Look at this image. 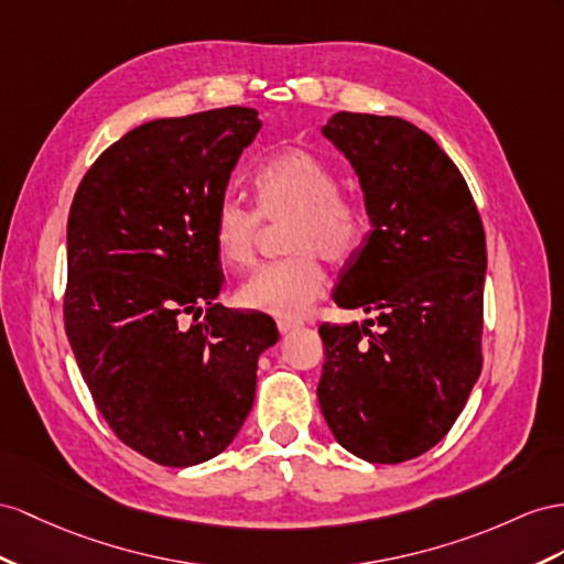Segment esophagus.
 Returning a JSON list of instances; mask_svg holds the SVG:
<instances>
[{
	"instance_id": "34e87169",
	"label": "esophagus",
	"mask_w": 564,
	"mask_h": 564,
	"mask_svg": "<svg viewBox=\"0 0 564 564\" xmlns=\"http://www.w3.org/2000/svg\"><path fill=\"white\" fill-rule=\"evenodd\" d=\"M276 326H279L281 334H288V330L297 328V326H300V322H295V319H283V316H279V319H276Z\"/></svg>"
}]
</instances>
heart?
Instances as JSON below:
<instances>
[{
	"mask_svg": "<svg viewBox=\"0 0 564 564\" xmlns=\"http://www.w3.org/2000/svg\"><path fill=\"white\" fill-rule=\"evenodd\" d=\"M257 212L236 197H224L214 212L212 238L224 269L238 271L254 262L264 221H288L285 250L293 257L259 269L245 281L240 307L279 314L283 319L305 314L326 288L319 257L343 262L362 240V214L340 195L336 171L307 150H283L252 176Z\"/></svg>",
	"mask_w": 564,
	"mask_h": 564,
	"instance_id": "obj_1",
	"label": "heart"
}]
</instances>
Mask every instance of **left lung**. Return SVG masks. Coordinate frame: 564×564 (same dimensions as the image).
I'll use <instances>...</instances> for the list:
<instances>
[{
	"mask_svg": "<svg viewBox=\"0 0 564 564\" xmlns=\"http://www.w3.org/2000/svg\"><path fill=\"white\" fill-rule=\"evenodd\" d=\"M355 169L371 230L334 291L316 388L324 420L359 459L398 465L436 445L481 373L486 234L438 142L398 117L338 111L322 128Z\"/></svg>",
	"mask_w": 564,
	"mask_h": 564,
	"instance_id": "8db88e82",
	"label": "left lung"
}]
</instances>
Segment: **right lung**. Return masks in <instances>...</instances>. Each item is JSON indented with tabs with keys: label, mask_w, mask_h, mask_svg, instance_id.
I'll use <instances>...</instances> for the list:
<instances>
[{
	"label": "right lung",
	"mask_w": 564,
	"mask_h": 564,
	"mask_svg": "<svg viewBox=\"0 0 564 564\" xmlns=\"http://www.w3.org/2000/svg\"><path fill=\"white\" fill-rule=\"evenodd\" d=\"M259 128L250 107L142 123L97 156L68 212L70 350L111 431L156 465L234 443L279 340L269 316L216 305L214 212ZM202 308L205 323L182 324Z\"/></svg>",
	"instance_id": "right-lung-1"
}]
</instances>
